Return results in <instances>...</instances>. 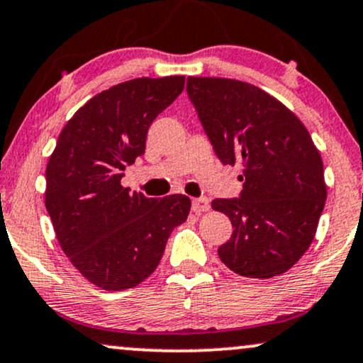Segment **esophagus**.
<instances>
[{"label": "esophagus", "instance_id": "esophagus-1", "mask_svg": "<svg viewBox=\"0 0 363 363\" xmlns=\"http://www.w3.org/2000/svg\"><path fill=\"white\" fill-rule=\"evenodd\" d=\"M192 211L196 214L206 213V211H209V201L206 197H197V199L192 201Z\"/></svg>", "mask_w": 363, "mask_h": 363}]
</instances>
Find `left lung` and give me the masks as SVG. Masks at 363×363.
Masks as SVG:
<instances>
[{
  "label": "left lung",
  "mask_w": 363,
  "mask_h": 363,
  "mask_svg": "<svg viewBox=\"0 0 363 363\" xmlns=\"http://www.w3.org/2000/svg\"><path fill=\"white\" fill-rule=\"evenodd\" d=\"M186 89L216 155L245 167L241 196L211 203L233 224L219 258L246 278L283 274L310 247L327 199L310 132L286 105L246 82L189 77Z\"/></svg>",
  "instance_id": "obj_1"
}]
</instances>
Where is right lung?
I'll list each match as a JSON object with an SVG mask.
<instances>
[{
	"label": "right lung",
	"instance_id": "obj_1",
	"mask_svg": "<svg viewBox=\"0 0 363 363\" xmlns=\"http://www.w3.org/2000/svg\"><path fill=\"white\" fill-rule=\"evenodd\" d=\"M186 77L134 79L110 86L73 113L47 164L45 206L72 264L107 291L134 288L162 258L187 219L184 194L150 199L121 184L145 150L154 118L184 90Z\"/></svg>",
	"mask_w": 363,
	"mask_h": 363
}]
</instances>
